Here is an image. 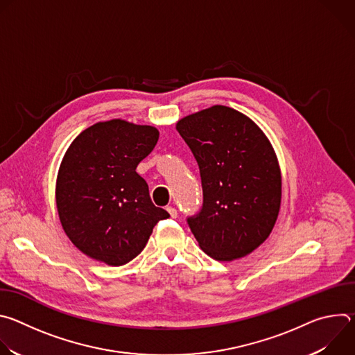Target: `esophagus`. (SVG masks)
Returning <instances> with one entry per match:
<instances>
[{"label":"esophagus","mask_w":355,"mask_h":355,"mask_svg":"<svg viewBox=\"0 0 355 355\" xmlns=\"http://www.w3.org/2000/svg\"><path fill=\"white\" fill-rule=\"evenodd\" d=\"M166 209L168 211V214H170L171 218H177V216H178V212H177V209H175L174 207H167Z\"/></svg>","instance_id":"1"}]
</instances>
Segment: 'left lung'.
Masks as SVG:
<instances>
[{
  "instance_id": "left-lung-1",
  "label": "left lung",
  "mask_w": 355,
  "mask_h": 355,
  "mask_svg": "<svg viewBox=\"0 0 355 355\" xmlns=\"http://www.w3.org/2000/svg\"><path fill=\"white\" fill-rule=\"evenodd\" d=\"M198 163L204 204L187 219L207 254L232 261L270 236L281 207V171L263 130L239 111L215 105L178 121Z\"/></svg>"
}]
</instances>
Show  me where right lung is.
Masks as SVG:
<instances>
[{
    "instance_id": "right-lung-1",
    "label": "right lung",
    "mask_w": 355,
    "mask_h": 355,
    "mask_svg": "<svg viewBox=\"0 0 355 355\" xmlns=\"http://www.w3.org/2000/svg\"><path fill=\"white\" fill-rule=\"evenodd\" d=\"M157 140L153 126L112 119L89 126L67 148L56 205L66 234L85 256L123 266L140 254L157 222L170 218L136 173Z\"/></svg>"
}]
</instances>
